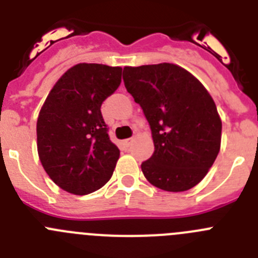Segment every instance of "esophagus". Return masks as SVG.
<instances>
[{
	"label": "esophagus",
	"instance_id": "1",
	"mask_svg": "<svg viewBox=\"0 0 258 258\" xmlns=\"http://www.w3.org/2000/svg\"><path fill=\"white\" fill-rule=\"evenodd\" d=\"M124 143L127 146V147H129V146H131L132 143H133V138H127V140L124 141Z\"/></svg>",
	"mask_w": 258,
	"mask_h": 258
}]
</instances>
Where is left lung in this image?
Instances as JSON below:
<instances>
[{"mask_svg":"<svg viewBox=\"0 0 258 258\" xmlns=\"http://www.w3.org/2000/svg\"><path fill=\"white\" fill-rule=\"evenodd\" d=\"M122 79L152 133L155 151L141 164L147 181L170 192L197 186L221 146L222 122L207 89L170 63L125 67Z\"/></svg>","mask_w":258,"mask_h":258,"instance_id":"1","label":"left lung"}]
</instances>
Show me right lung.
Returning <instances> with one entry per match:
<instances>
[{"label":"right lung","instance_id":"obj_1","mask_svg":"<svg viewBox=\"0 0 258 258\" xmlns=\"http://www.w3.org/2000/svg\"><path fill=\"white\" fill-rule=\"evenodd\" d=\"M121 68L80 63L56 81L37 118L45 172L64 191L94 192L112 177L120 150L108 136L101 106L121 83Z\"/></svg>","mask_w":258,"mask_h":258}]
</instances>
